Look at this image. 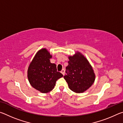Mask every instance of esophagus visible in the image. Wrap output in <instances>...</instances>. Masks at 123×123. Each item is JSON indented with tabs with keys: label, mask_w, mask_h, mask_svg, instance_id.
<instances>
[{
	"label": "esophagus",
	"mask_w": 123,
	"mask_h": 123,
	"mask_svg": "<svg viewBox=\"0 0 123 123\" xmlns=\"http://www.w3.org/2000/svg\"><path fill=\"white\" fill-rule=\"evenodd\" d=\"M64 72H65V70H64V69H62V70L61 71V73L63 75H64Z\"/></svg>",
	"instance_id": "obj_1"
}]
</instances>
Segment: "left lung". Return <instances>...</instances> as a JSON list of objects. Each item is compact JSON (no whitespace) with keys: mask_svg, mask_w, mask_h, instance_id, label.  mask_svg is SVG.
I'll return each mask as SVG.
<instances>
[{"mask_svg":"<svg viewBox=\"0 0 123 123\" xmlns=\"http://www.w3.org/2000/svg\"><path fill=\"white\" fill-rule=\"evenodd\" d=\"M64 79L69 88L75 93H82L93 85L95 74L93 68L84 56L79 53L69 57Z\"/></svg>","mask_w":123,"mask_h":123,"instance_id":"1","label":"left lung"}]
</instances>
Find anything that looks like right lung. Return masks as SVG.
Here are the masks:
<instances>
[{
    "label": "right lung",
    "mask_w": 123,
    "mask_h": 123,
    "mask_svg": "<svg viewBox=\"0 0 123 123\" xmlns=\"http://www.w3.org/2000/svg\"><path fill=\"white\" fill-rule=\"evenodd\" d=\"M51 55L46 49L39 50L30 64L28 77L31 85L42 93H48L53 90L58 79L63 76L57 72L56 66L51 63Z\"/></svg>",
    "instance_id": "add662e5"
}]
</instances>
